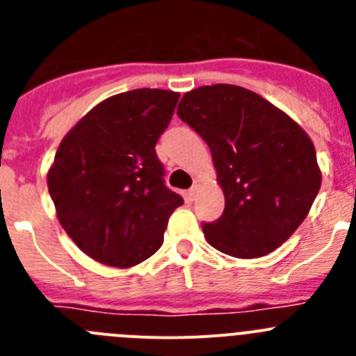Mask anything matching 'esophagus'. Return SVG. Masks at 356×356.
Wrapping results in <instances>:
<instances>
[{
	"instance_id": "34e87169",
	"label": "esophagus",
	"mask_w": 356,
	"mask_h": 356,
	"mask_svg": "<svg viewBox=\"0 0 356 356\" xmlns=\"http://www.w3.org/2000/svg\"><path fill=\"white\" fill-rule=\"evenodd\" d=\"M195 195H197V185H192V187L191 188H188V200H191V201H194V197H195Z\"/></svg>"
}]
</instances>
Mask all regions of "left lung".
I'll return each instance as SVG.
<instances>
[{"label":"left lung","mask_w":356,"mask_h":356,"mask_svg":"<svg viewBox=\"0 0 356 356\" xmlns=\"http://www.w3.org/2000/svg\"><path fill=\"white\" fill-rule=\"evenodd\" d=\"M178 116L210 146L226 207L204 222L208 243L242 259L284 243L307 217L321 171L311 138L288 114L234 84L185 93Z\"/></svg>","instance_id":"1"}]
</instances>
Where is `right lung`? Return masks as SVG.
Masks as SVG:
<instances>
[{"label": "right lung", "instance_id": "add662e5", "mask_svg": "<svg viewBox=\"0 0 356 356\" xmlns=\"http://www.w3.org/2000/svg\"><path fill=\"white\" fill-rule=\"evenodd\" d=\"M180 93L132 90L79 120L47 172L56 215L76 245L107 266L130 268L161 249L172 211L184 204L164 184L155 153Z\"/></svg>", "mask_w": 356, "mask_h": 356}]
</instances>
